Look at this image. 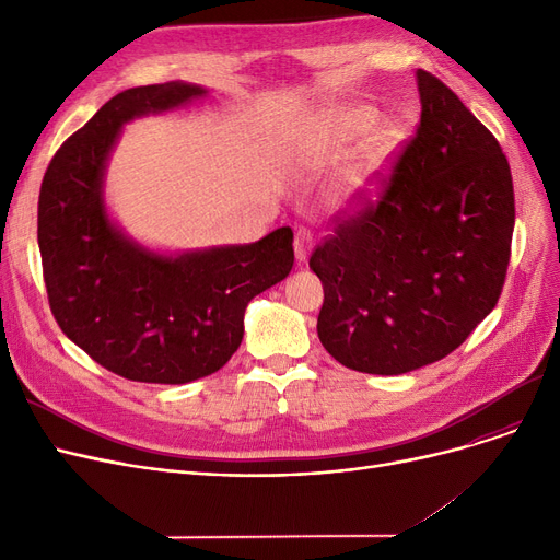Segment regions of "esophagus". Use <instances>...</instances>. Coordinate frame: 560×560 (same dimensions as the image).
I'll use <instances>...</instances> for the list:
<instances>
[{"label": "esophagus", "instance_id": "1", "mask_svg": "<svg viewBox=\"0 0 560 560\" xmlns=\"http://www.w3.org/2000/svg\"><path fill=\"white\" fill-rule=\"evenodd\" d=\"M311 249H313V233L308 229H298V233H295V256H298V260L306 262Z\"/></svg>", "mask_w": 560, "mask_h": 560}]
</instances>
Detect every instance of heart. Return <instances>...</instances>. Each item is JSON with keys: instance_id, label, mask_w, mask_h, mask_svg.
<instances>
[{"instance_id": "1", "label": "heart", "mask_w": 560, "mask_h": 560, "mask_svg": "<svg viewBox=\"0 0 560 560\" xmlns=\"http://www.w3.org/2000/svg\"><path fill=\"white\" fill-rule=\"evenodd\" d=\"M361 137L364 140L354 152L342 179V199L349 203L372 197L404 140V125L395 117H378L372 106H342L325 120L319 147L329 156L342 159Z\"/></svg>"}]
</instances>
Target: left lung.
Here are the masks:
<instances>
[{
	"instance_id": "left-lung-1",
	"label": "left lung",
	"mask_w": 560,
	"mask_h": 560,
	"mask_svg": "<svg viewBox=\"0 0 560 560\" xmlns=\"http://www.w3.org/2000/svg\"><path fill=\"white\" fill-rule=\"evenodd\" d=\"M416 136L378 199L336 218L311 254L325 285L317 336L349 370L404 374L445 359L502 295L515 226L497 138L431 72L418 70Z\"/></svg>"
}]
</instances>
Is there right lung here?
Returning <instances> with one entry per match:
<instances>
[{
    "instance_id": "right-lung-1",
    "label": "right lung",
    "mask_w": 560,
    "mask_h": 560,
    "mask_svg": "<svg viewBox=\"0 0 560 560\" xmlns=\"http://www.w3.org/2000/svg\"><path fill=\"white\" fill-rule=\"evenodd\" d=\"M201 95L182 81L117 93L58 147L40 186L38 247L58 327L102 368L142 384L218 372L243 342L247 304L295 260L290 226L252 245L163 256L108 220L104 170L122 125Z\"/></svg>"
}]
</instances>
